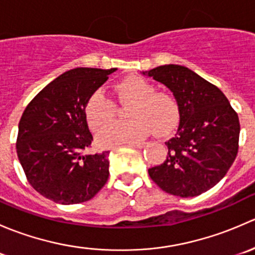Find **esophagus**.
Wrapping results in <instances>:
<instances>
[{"label":"esophagus","mask_w":255,"mask_h":255,"mask_svg":"<svg viewBox=\"0 0 255 255\" xmlns=\"http://www.w3.org/2000/svg\"><path fill=\"white\" fill-rule=\"evenodd\" d=\"M129 145L134 146V148H138V149L144 148V143H129Z\"/></svg>","instance_id":"34e87169"}]
</instances>
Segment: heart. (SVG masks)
Listing matches in <instances>:
<instances>
[{
    "mask_svg": "<svg viewBox=\"0 0 255 255\" xmlns=\"http://www.w3.org/2000/svg\"><path fill=\"white\" fill-rule=\"evenodd\" d=\"M123 101L132 102L127 111L130 120L115 122L99 134V142L105 146L137 143L150 134L165 137L170 134L180 121V105L173 94L156 91L154 84L142 76H128L117 84ZM116 102L97 89L85 104V116L95 132L109 125L116 116Z\"/></svg>",
    "mask_w": 255,
    "mask_h": 255,
    "instance_id": "b5f03b06",
    "label": "heart"
}]
</instances>
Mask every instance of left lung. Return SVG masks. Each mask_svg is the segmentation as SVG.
Returning a JSON list of instances; mask_svg holds the SVG:
<instances>
[{"label": "left lung", "instance_id": "left-lung-1", "mask_svg": "<svg viewBox=\"0 0 255 255\" xmlns=\"http://www.w3.org/2000/svg\"><path fill=\"white\" fill-rule=\"evenodd\" d=\"M148 75L173 92L181 111L176 134L165 142L166 159L149 169V176L168 194L201 195L227 174L237 156V112L217 86L185 66L161 65Z\"/></svg>", "mask_w": 255, "mask_h": 255}]
</instances>
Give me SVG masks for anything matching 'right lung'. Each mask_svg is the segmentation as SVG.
<instances>
[{"label": "right lung", "mask_w": 255, "mask_h": 255, "mask_svg": "<svg viewBox=\"0 0 255 255\" xmlns=\"http://www.w3.org/2000/svg\"><path fill=\"white\" fill-rule=\"evenodd\" d=\"M115 70L66 71L38 92L20 117L18 159L33 189L56 204L89 201L107 182L110 151L87 154L94 138L85 104Z\"/></svg>", "instance_id": "add662e5"}]
</instances>
